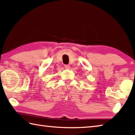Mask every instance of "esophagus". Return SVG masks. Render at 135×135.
Masks as SVG:
<instances>
[{
    "label": "esophagus",
    "mask_w": 135,
    "mask_h": 135,
    "mask_svg": "<svg viewBox=\"0 0 135 135\" xmlns=\"http://www.w3.org/2000/svg\"><path fill=\"white\" fill-rule=\"evenodd\" d=\"M64 67L65 68V69H67V70H69L70 68V67L69 65H65Z\"/></svg>",
    "instance_id": "obj_1"
}]
</instances>
